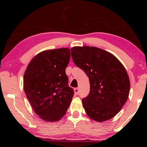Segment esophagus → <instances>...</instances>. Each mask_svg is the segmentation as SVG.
Returning a JSON list of instances; mask_svg holds the SVG:
<instances>
[{
	"label": "esophagus",
	"instance_id": "1",
	"mask_svg": "<svg viewBox=\"0 0 147 147\" xmlns=\"http://www.w3.org/2000/svg\"><path fill=\"white\" fill-rule=\"evenodd\" d=\"M74 93H75L76 94H79V89L78 88H74Z\"/></svg>",
	"mask_w": 147,
	"mask_h": 147
}]
</instances>
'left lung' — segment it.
Here are the masks:
<instances>
[{"label":"left lung","mask_w":147,"mask_h":147,"mask_svg":"<svg viewBox=\"0 0 147 147\" xmlns=\"http://www.w3.org/2000/svg\"><path fill=\"white\" fill-rule=\"evenodd\" d=\"M71 56L89 79L90 91L82 99L87 115L98 122L113 118L130 93V80L123 64L113 54L94 47H73Z\"/></svg>","instance_id":"8db88e82"}]
</instances>
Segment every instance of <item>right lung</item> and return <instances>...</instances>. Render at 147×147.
<instances>
[{"label": "right lung", "mask_w": 147, "mask_h": 147, "mask_svg": "<svg viewBox=\"0 0 147 147\" xmlns=\"http://www.w3.org/2000/svg\"><path fill=\"white\" fill-rule=\"evenodd\" d=\"M70 56L67 48L43 51L32 59L24 73L26 97L37 115L46 121H59L73 97L65 73Z\"/></svg>", "instance_id": "obj_1"}]
</instances>
